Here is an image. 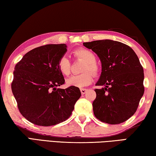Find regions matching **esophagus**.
Returning a JSON list of instances; mask_svg holds the SVG:
<instances>
[{"instance_id":"obj_1","label":"esophagus","mask_w":156,"mask_h":156,"mask_svg":"<svg viewBox=\"0 0 156 156\" xmlns=\"http://www.w3.org/2000/svg\"><path fill=\"white\" fill-rule=\"evenodd\" d=\"M87 89H80V91H81V94H84L86 93V91H87Z\"/></svg>"}]
</instances>
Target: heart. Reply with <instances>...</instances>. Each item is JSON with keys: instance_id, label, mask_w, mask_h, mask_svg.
<instances>
[{"instance_id": "obj_1", "label": "heart", "mask_w": 156, "mask_h": 156, "mask_svg": "<svg viewBox=\"0 0 156 156\" xmlns=\"http://www.w3.org/2000/svg\"><path fill=\"white\" fill-rule=\"evenodd\" d=\"M74 55L78 58L85 62L83 69L84 73L71 76L67 80V83L69 86L83 87L90 84L93 81V76L89 72L90 71L96 76L99 72V68L96 63V56L90 50L80 48L76 50ZM58 67L62 74L68 76L71 72V62L69 59L65 56L60 58L58 63Z\"/></svg>"}]
</instances>
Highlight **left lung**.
Here are the masks:
<instances>
[{"instance_id": "left-lung-1", "label": "left lung", "mask_w": 156, "mask_h": 156, "mask_svg": "<svg viewBox=\"0 0 156 156\" xmlns=\"http://www.w3.org/2000/svg\"><path fill=\"white\" fill-rule=\"evenodd\" d=\"M99 57L102 72L96 85L93 102L96 118L101 122L118 125L127 120L138 109L144 94V70L130 47L112 40L84 43Z\"/></svg>"}]
</instances>
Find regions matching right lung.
I'll list each match as a JSON object with an SVG mask.
<instances>
[{
	"label": "right lung",
	"mask_w": 156,
	"mask_h": 156,
	"mask_svg": "<svg viewBox=\"0 0 156 156\" xmlns=\"http://www.w3.org/2000/svg\"><path fill=\"white\" fill-rule=\"evenodd\" d=\"M67 51L65 44L36 47L15 66L12 93L21 114L34 125L48 126L65 121L81 96L76 87L57 88L65 83L58 63Z\"/></svg>",
	"instance_id": "add662e5"
}]
</instances>
